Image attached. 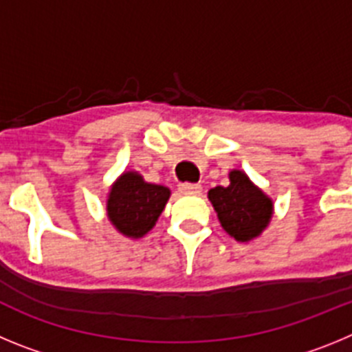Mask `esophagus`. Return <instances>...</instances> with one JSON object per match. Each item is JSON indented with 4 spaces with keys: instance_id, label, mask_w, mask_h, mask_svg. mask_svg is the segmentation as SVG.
<instances>
[{
    "instance_id": "34e87169",
    "label": "esophagus",
    "mask_w": 352,
    "mask_h": 352,
    "mask_svg": "<svg viewBox=\"0 0 352 352\" xmlns=\"http://www.w3.org/2000/svg\"><path fill=\"white\" fill-rule=\"evenodd\" d=\"M179 192L186 195H199L203 192V186L199 185V183H182L179 185Z\"/></svg>"
}]
</instances>
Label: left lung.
Wrapping results in <instances>:
<instances>
[{
	"instance_id": "obj_1",
	"label": "left lung",
	"mask_w": 352,
	"mask_h": 352,
	"mask_svg": "<svg viewBox=\"0 0 352 352\" xmlns=\"http://www.w3.org/2000/svg\"><path fill=\"white\" fill-rule=\"evenodd\" d=\"M229 185L214 186L208 199L227 234L238 241H250L268 227L273 203L268 195L248 179L243 170L229 173Z\"/></svg>"
}]
</instances>
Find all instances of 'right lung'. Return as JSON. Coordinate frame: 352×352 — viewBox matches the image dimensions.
<instances>
[{"label": "right lung", "instance_id": "right-lung-1", "mask_svg": "<svg viewBox=\"0 0 352 352\" xmlns=\"http://www.w3.org/2000/svg\"><path fill=\"white\" fill-rule=\"evenodd\" d=\"M167 186L144 182L139 173H123L107 197V217L126 238H142L153 229L169 201Z\"/></svg>", "mask_w": 352, "mask_h": 352}]
</instances>
